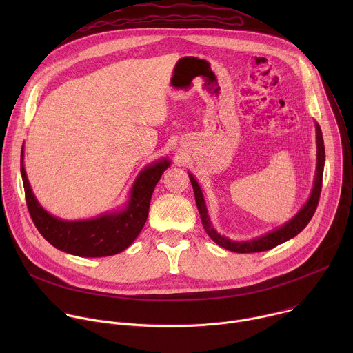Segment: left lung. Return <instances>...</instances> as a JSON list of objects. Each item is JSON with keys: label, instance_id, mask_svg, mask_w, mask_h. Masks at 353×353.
<instances>
[{"label": "left lung", "instance_id": "1", "mask_svg": "<svg viewBox=\"0 0 353 353\" xmlns=\"http://www.w3.org/2000/svg\"><path fill=\"white\" fill-rule=\"evenodd\" d=\"M316 141H317V168H316V177H314V187L312 190L310 198L306 201V204L301 208L290 221H288L285 225H282L281 228L268 232L260 237L251 239V240H245V241H236V240H230L225 236H221L212 226L211 219L208 216V211H207V205H205V199L203 195V191H201V187L198 184V181L195 180V177L188 173L190 176V181L194 190V195H195V203H196V208L201 216V221H203V226L205 229V232L208 233V236L221 247L229 250V251H234V253H260V251H267L271 250L285 241H288L289 239L294 237L296 234H299L301 230H303L307 223L310 222V219L313 218L316 208L319 205V199H320V194H321V185H323V172H324V162H325V149H324V141H323V134H321V128L320 125L316 123Z\"/></svg>", "mask_w": 353, "mask_h": 353}]
</instances>
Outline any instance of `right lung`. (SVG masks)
<instances>
[{"label":"right lung","mask_w":353,"mask_h":353,"mask_svg":"<svg viewBox=\"0 0 353 353\" xmlns=\"http://www.w3.org/2000/svg\"><path fill=\"white\" fill-rule=\"evenodd\" d=\"M169 166L170 161L165 158L142 169L121 211L85 221H63L50 215L37 203L23 166V146L21 152L26 205L34 226L50 244L78 257H108L124 251L142 230L154 188Z\"/></svg>","instance_id":"add662e5"}]
</instances>
